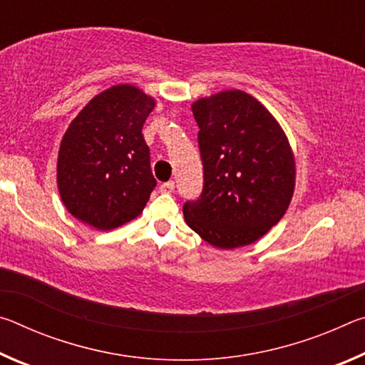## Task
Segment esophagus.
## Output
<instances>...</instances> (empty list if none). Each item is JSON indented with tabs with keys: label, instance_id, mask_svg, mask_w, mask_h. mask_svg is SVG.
I'll return each mask as SVG.
<instances>
[{
	"label": "esophagus",
	"instance_id": "esophagus-1",
	"mask_svg": "<svg viewBox=\"0 0 365 365\" xmlns=\"http://www.w3.org/2000/svg\"><path fill=\"white\" fill-rule=\"evenodd\" d=\"M174 188H175V183L174 182H165V183L160 185L159 191H160V193H172V191H174Z\"/></svg>",
	"mask_w": 365,
	"mask_h": 365
}]
</instances>
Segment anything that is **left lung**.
<instances>
[{
	"label": "left lung",
	"mask_w": 365,
	"mask_h": 365,
	"mask_svg": "<svg viewBox=\"0 0 365 365\" xmlns=\"http://www.w3.org/2000/svg\"><path fill=\"white\" fill-rule=\"evenodd\" d=\"M197 122L205 187L183 205L191 230L219 250L262 238L292 201L294 154L270 110L242 90H224L191 104Z\"/></svg>",
	"instance_id": "8db88e82"
}]
</instances>
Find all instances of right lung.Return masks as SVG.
Returning a JSON list of instances; mask_svg holds the SVG:
<instances>
[{
  "mask_svg": "<svg viewBox=\"0 0 365 365\" xmlns=\"http://www.w3.org/2000/svg\"><path fill=\"white\" fill-rule=\"evenodd\" d=\"M156 100L119 83L86 103L64 133L58 153V190L73 217L113 230L143 212L156 180L141 133Z\"/></svg>",
  "mask_w": 365,
  "mask_h": 365,
  "instance_id": "right-lung-1",
  "label": "right lung"
}]
</instances>
